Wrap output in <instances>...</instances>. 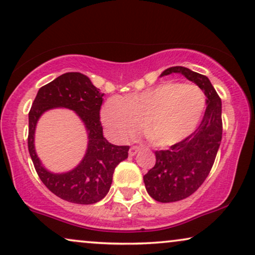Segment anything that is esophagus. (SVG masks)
I'll use <instances>...</instances> for the list:
<instances>
[{"label": "esophagus", "mask_w": 255, "mask_h": 255, "mask_svg": "<svg viewBox=\"0 0 255 255\" xmlns=\"http://www.w3.org/2000/svg\"><path fill=\"white\" fill-rule=\"evenodd\" d=\"M138 151H139V147H138V146H132V147H130V150H128V156H130V157L135 156Z\"/></svg>", "instance_id": "obj_1"}]
</instances>
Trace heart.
Here are the masks:
<instances>
[{
  "mask_svg": "<svg viewBox=\"0 0 255 255\" xmlns=\"http://www.w3.org/2000/svg\"><path fill=\"white\" fill-rule=\"evenodd\" d=\"M206 108V97L191 83H163L146 90L108 99L102 122L114 139L124 141L140 132L157 146H171L193 133Z\"/></svg>",
  "mask_w": 255,
  "mask_h": 255,
  "instance_id": "heart-1",
  "label": "heart"
}]
</instances>
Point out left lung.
Returning a JSON list of instances; mask_svg holds the SVG:
<instances>
[{"label":"left lung","mask_w":255,"mask_h":255,"mask_svg":"<svg viewBox=\"0 0 255 255\" xmlns=\"http://www.w3.org/2000/svg\"><path fill=\"white\" fill-rule=\"evenodd\" d=\"M181 74L206 96V110L196 131L168 150L156 151V164L144 176L147 193L159 203H173L190 197L206 179L223 137L221 99L206 76L184 67H172L160 77Z\"/></svg>","instance_id":"obj_1"}]
</instances>
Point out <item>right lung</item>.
<instances>
[{
  "label": "right lung",
  "mask_w": 255,
  "mask_h": 255,
  "mask_svg": "<svg viewBox=\"0 0 255 255\" xmlns=\"http://www.w3.org/2000/svg\"><path fill=\"white\" fill-rule=\"evenodd\" d=\"M103 96L81 72H67L39 89L29 111L28 148L39 179L52 193L69 203L90 205L107 196L116 166L128 158V146H117L105 139L101 124ZM55 107L74 110L88 131L86 156L74 170L52 174L42 166L35 154V124L45 111Z\"/></svg>",
  "instance_id": "1"
}]
</instances>
